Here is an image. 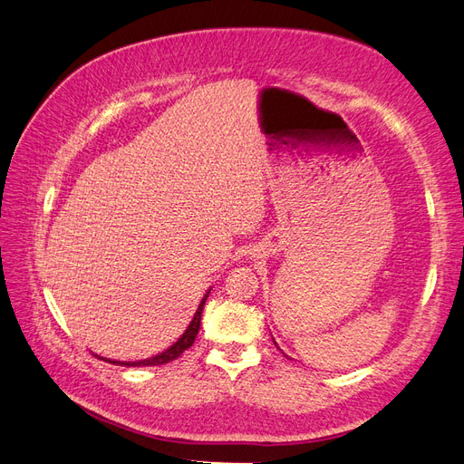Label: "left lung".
<instances>
[{
	"mask_svg": "<svg viewBox=\"0 0 464 464\" xmlns=\"http://www.w3.org/2000/svg\"><path fill=\"white\" fill-rule=\"evenodd\" d=\"M274 343H276V341H274ZM276 347H277V343H276Z\"/></svg>",
	"mask_w": 464,
	"mask_h": 464,
	"instance_id": "obj_1",
	"label": "left lung"
}]
</instances>
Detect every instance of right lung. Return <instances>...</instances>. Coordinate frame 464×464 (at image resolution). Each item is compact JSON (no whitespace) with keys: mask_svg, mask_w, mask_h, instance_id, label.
I'll return each mask as SVG.
<instances>
[{"mask_svg":"<svg viewBox=\"0 0 464 464\" xmlns=\"http://www.w3.org/2000/svg\"><path fill=\"white\" fill-rule=\"evenodd\" d=\"M208 295H210V289H208V293L202 296V301L197 308V312H194V318L190 320L188 327L185 330V334L179 337L171 347H168L163 353L156 354V356H150V358H144V361H137V362H121V361H111V358H103V361L110 362V364H117V366H160V364H168L171 361H175V358L181 356L192 343L194 339H197V334L200 330V318H202V310H204V304H206V298ZM98 356V354H96ZM102 358V356H98Z\"/></svg>","mask_w":464,"mask_h":464,"instance_id":"add662e5","label":"right lung"}]
</instances>
